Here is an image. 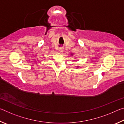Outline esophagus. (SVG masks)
I'll return each instance as SVG.
<instances>
[{
    "mask_svg": "<svg viewBox=\"0 0 124 124\" xmlns=\"http://www.w3.org/2000/svg\"><path fill=\"white\" fill-rule=\"evenodd\" d=\"M59 51L60 53H62L64 51V48L63 47H60L59 49Z\"/></svg>",
    "mask_w": 124,
    "mask_h": 124,
    "instance_id": "esophagus-1",
    "label": "esophagus"
}]
</instances>
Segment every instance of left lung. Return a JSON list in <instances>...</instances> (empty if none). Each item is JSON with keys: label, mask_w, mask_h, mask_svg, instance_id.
<instances>
[{"label": "left lung", "mask_w": 124, "mask_h": 124, "mask_svg": "<svg viewBox=\"0 0 124 124\" xmlns=\"http://www.w3.org/2000/svg\"><path fill=\"white\" fill-rule=\"evenodd\" d=\"M73 54H71V56H73ZM80 66H77V68H79V67Z\"/></svg>", "instance_id": "obj_1"}]
</instances>
